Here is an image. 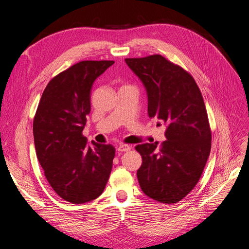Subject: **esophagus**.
I'll use <instances>...</instances> for the list:
<instances>
[{
  "mask_svg": "<svg viewBox=\"0 0 249 249\" xmlns=\"http://www.w3.org/2000/svg\"><path fill=\"white\" fill-rule=\"evenodd\" d=\"M130 149H131V146L130 145H127V144H121L118 146L117 150L119 152H125V151H129Z\"/></svg>",
  "mask_w": 249,
  "mask_h": 249,
  "instance_id": "obj_1",
  "label": "esophagus"
}]
</instances>
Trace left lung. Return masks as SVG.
<instances>
[{"instance_id":"obj_1","label":"left lung","mask_w":249,"mask_h":249,"mask_svg":"<svg viewBox=\"0 0 249 249\" xmlns=\"http://www.w3.org/2000/svg\"><path fill=\"white\" fill-rule=\"evenodd\" d=\"M147 90L148 116L166 125V140L136 145L141 190L175 204L196 187L211 151L212 133L201 90L191 73L160 54L126 58Z\"/></svg>"}]
</instances>
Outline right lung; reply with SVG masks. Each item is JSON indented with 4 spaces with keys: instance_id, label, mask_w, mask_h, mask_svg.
<instances>
[{
    "instance_id": "add662e5",
    "label": "right lung",
    "mask_w": 249,
    "mask_h": 249,
    "mask_svg": "<svg viewBox=\"0 0 249 249\" xmlns=\"http://www.w3.org/2000/svg\"><path fill=\"white\" fill-rule=\"evenodd\" d=\"M113 60H83L51 78L33 120L37 159L51 188L63 200L84 204L98 198L109 179L115 147L91 142L83 130L90 90Z\"/></svg>"
}]
</instances>
